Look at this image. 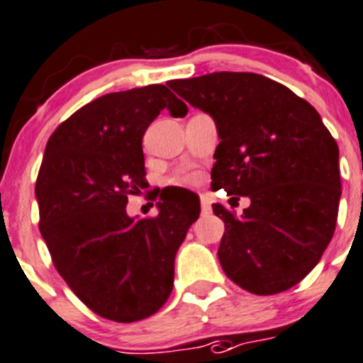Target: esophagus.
<instances>
[{"label": "esophagus", "mask_w": 363, "mask_h": 363, "mask_svg": "<svg viewBox=\"0 0 363 363\" xmlns=\"http://www.w3.org/2000/svg\"><path fill=\"white\" fill-rule=\"evenodd\" d=\"M201 208H202V213H204V215L211 213V201H209L208 195H201Z\"/></svg>", "instance_id": "34e87169"}]
</instances>
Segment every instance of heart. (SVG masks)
Listing matches in <instances>:
<instances>
[{
	"label": "heart",
	"instance_id": "b5f03b06",
	"mask_svg": "<svg viewBox=\"0 0 363 363\" xmlns=\"http://www.w3.org/2000/svg\"><path fill=\"white\" fill-rule=\"evenodd\" d=\"M202 179V175L199 174V172L195 170H186V172H181L179 175H175L174 177V182H177V184H186V186H195L199 184Z\"/></svg>",
	"mask_w": 363,
	"mask_h": 363
}]
</instances>
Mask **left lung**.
<instances>
[{"instance_id":"left-lung-1","label":"left lung","mask_w":363,"mask_h":363,"mask_svg":"<svg viewBox=\"0 0 363 363\" xmlns=\"http://www.w3.org/2000/svg\"><path fill=\"white\" fill-rule=\"evenodd\" d=\"M168 86L215 120L211 188L250 199L242 216L213 204L225 223L218 247L225 276L256 296L292 289L333 238L337 141L306 100L263 74L220 71Z\"/></svg>"}]
</instances>
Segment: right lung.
Masks as SVG:
<instances>
[{
	"label": "right lung",
	"mask_w": 363,
	"mask_h": 363,
	"mask_svg": "<svg viewBox=\"0 0 363 363\" xmlns=\"http://www.w3.org/2000/svg\"><path fill=\"white\" fill-rule=\"evenodd\" d=\"M162 109L188 107L162 84L109 93L55 128L35 182L39 229L53 265L87 308L114 323L154 315L174 289L175 254L201 202H157L130 218L128 195L145 182L141 141Z\"/></svg>",
	"instance_id": "right-lung-1"
}]
</instances>
